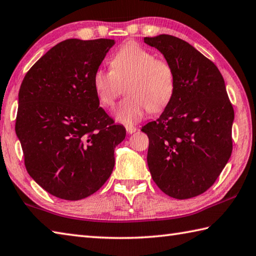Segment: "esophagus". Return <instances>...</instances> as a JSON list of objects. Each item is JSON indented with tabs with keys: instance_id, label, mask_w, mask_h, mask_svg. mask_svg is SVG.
<instances>
[{
	"instance_id": "34e87169",
	"label": "esophagus",
	"mask_w": 256,
	"mask_h": 256,
	"mask_svg": "<svg viewBox=\"0 0 256 256\" xmlns=\"http://www.w3.org/2000/svg\"><path fill=\"white\" fill-rule=\"evenodd\" d=\"M125 128H126V132L128 134H132V133L138 131V128H135V126H133V125H126V126H125Z\"/></svg>"
}]
</instances>
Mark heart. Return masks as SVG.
I'll list each match as a JSON object with an SVG mask.
<instances>
[{
  "instance_id": "heart-1",
  "label": "heart",
  "mask_w": 256,
  "mask_h": 256,
  "mask_svg": "<svg viewBox=\"0 0 256 256\" xmlns=\"http://www.w3.org/2000/svg\"><path fill=\"white\" fill-rule=\"evenodd\" d=\"M110 68L95 71L93 88L104 108H112L125 88L128 96L114 111L118 122L134 124L148 110L158 112L171 101L175 88L172 66L138 43L120 48L110 60Z\"/></svg>"
}]
</instances>
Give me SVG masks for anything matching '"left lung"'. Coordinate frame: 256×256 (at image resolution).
Returning a JSON list of instances; mask_svg holds the SVG:
<instances>
[{
  "label": "left lung",
  "mask_w": 256,
  "mask_h": 256,
  "mask_svg": "<svg viewBox=\"0 0 256 256\" xmlns=\"http://www.w3.org/2000/svg\"><path fill=\"white\" fill-rule=\"evenodd\" d=\"M144 42L164 55L175 78L171 101L156 121L142 128L150 141V172L168 196H198L216 181L232 153L234 110L224 78L181 38L161 34Z\"/></svg>",
  "instance_id": "1"
}]
</instances>
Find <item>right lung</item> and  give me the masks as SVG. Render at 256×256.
Returning a JSON list of instances; mask_svg holds the SVG:
<instances>
[{"label": "right lung", "mask_w": 256, "mask_h": 256, "mask_svg": "<svg viewBox=\"0 0 256 256\" xmlns=\"http://www.w3.org/2000/svg\"><path fill=\"white\" fill-rule=\"evenodd\" d=\"M114 40L68 38L30 68L18 92L15 132L25 168L58 198L78 201L111 175L124 126L100 108L93 75Z\"/></svg>", "instance_id": "obj_1"}]
</instances>
